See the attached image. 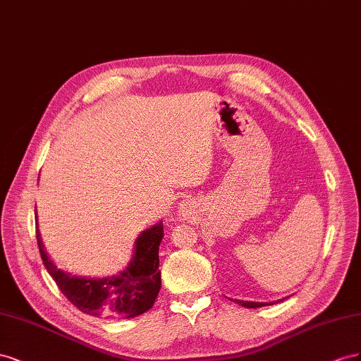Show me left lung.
I'll return each instance as SVG.
<instances>
[{
  "mask_svg": "<svg viewBox=\"0 0 361 361\" xmlns=\"http://www.w3.org/2000/svg\"><path fill=\"white\" fill-rule=\"evenodd\" d=\"M231 301H234V302H238L239 305H242V307H246V308H257V307H264V305H272V304H275V302H281L283 300H286V298H281V300H278V301H274V302H255V301H243V300H233V298H230Z\"/></svg>",
  "mask_w": 361,
  "mask_h": 361,
  "instance_id": "left-lung-1",
  "label": "left lung"
}]
</instances>
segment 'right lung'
<instances>
[{
	"instance_id": "add662e5",
	"label": "right lung",
	"mask_w": 361,
	"mask_h": 361,
	"mask_svg": "<svg viewBox=\"0 0 361 361\" xmlns=\"http://www.w3.org/2000/svg\"><path fill=\"white\" fill-rule=\"evenodd\" d=\"M36 238L48 274L80 312L106 319H128L148 312L156 302L161 287L159 271V246L163 239L161 221L139 234L126 269L102 278L78 276L59 269L45 251L37 226Z\"/></svg>"
}]
</instances>
